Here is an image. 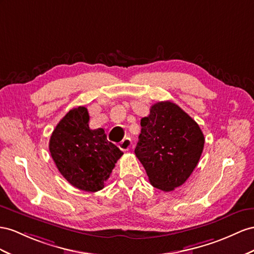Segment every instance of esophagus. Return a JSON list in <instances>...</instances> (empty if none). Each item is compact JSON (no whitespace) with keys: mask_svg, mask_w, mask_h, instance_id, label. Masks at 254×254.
<instances>
[{"mask_svg":"<svg viewBox=\"0 0 254 254\" xmlns=\"http://www.w3.org/2000/svg\"><path fill=\"white\" fill-rule=\"evenodd\" d=\"M131 146H132V141H131V139H129V138H125L122 141L119 142V147H120L121 150H123V151L129 150V148H131Z\"/></svg>","mask_w":254,"mask_h":254,"instance_id":"obj_1","label":"esophagus"}]
</instances>
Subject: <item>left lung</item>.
I'll use <instances>...</instances> for the list:
<instances>
[{
	"mask_svg": "<svg viewBox=\"0 0 254 254\" xmlns=\"http://www.w3.org/2000/svg\"><path fill=\"white\" fill-rule=\"evenodd\" d=\"M135 154L150 184L164 192L184 185L196 167L205 138L198 125L178 105L158 102L140 120Z\"/></svg>",
	"mask_w": 254,
	"mask_h": 254,
	"instance_id": "1",
	"label": "left lung"
}]
</instances>
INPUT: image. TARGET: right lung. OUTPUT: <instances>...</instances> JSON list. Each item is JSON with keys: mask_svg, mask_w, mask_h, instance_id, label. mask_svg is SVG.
Wrapping results in <instances>:
<instances>
[{"mask_svg": "<svg viewBox=\"0 0 254 254\" xmlns=\"http://www.w3.org/2000/svg\"><path fill=\"white\" fill-rule=\"evenodd\" d=\"M49 151L62 176L75 188L96 192L104 188L123 152L107 140L103 128L89 127L88 109H70L58 123Z\"/></svg>", "mask_w": 254, "mask_h": 254, "instance_id": "right-lung-1", "label": "right lung"}]
</instances>
